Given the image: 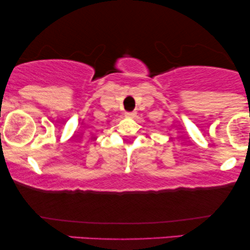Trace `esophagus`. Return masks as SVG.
Here are the masks:
<instances>
[{
	"mask_svg": "<svg viewBox=\"0 0 250 250\" xmlns=\"http://www.w3.org/2000/svg\"><path fill=\"white\" fill-rule=\"evenodd\" d=\"M125 116H126V117H127V118H135V117H136V112H134V111H132V112H126Z\"/></svg>",
	"mask_w": 250,
	"mask_h": 250,
	"instance_id": "34e87169",
	"label": "esophagus"
}]
</instances>
